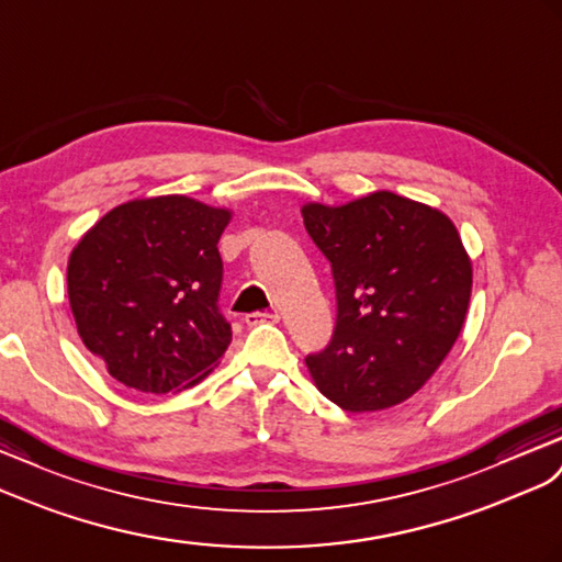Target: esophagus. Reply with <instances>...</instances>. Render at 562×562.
<instances>
[{"label":"esophagus","instance_id":"1","mask_svg":"<svg viewBox=\"0 0 562 562\" xmlns=\"http://www.w3.org/2000/svg\"><path fill=\"white\" fill-rule=\"evenodd\" d=\"M278 321H280V313L278 311H266V313L256 311V313L244 315V323H247L249 327H254L258 323H278Z\"/></svg>","mask_w":562,"mask_h":562}]
</instances>
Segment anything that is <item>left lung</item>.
Segmentation results:
<instances>
[{
  "mask_svg": "<svg viewBox=\"0 0 562 562\" xmlns=\"http://www.w3.org/2000/svg\"><path fill=\"white\" fill-rule=\"evenodd\" d=\"M301 213L337 296L333 339L306 356L315 384L349 413L401 404L435 375L465 323L472 263L456 225L392 192Z\"/></svg>",
  "mask_w": 562,
  "mask_h": 562,
  "instance_id": "1",
  "label": "left lung"
}]
</instances>
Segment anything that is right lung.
<instances>
[{
  "mask_svg": "<svg viewBox=\"0 0 562 562\" xmlns=\"http://www.w3.org/2000/svg\"><path fill=\"white\" fill-rule=\"evenodd\" d=\"M229 211L180 194L109 211L68 261V299L85 347L144 394L190 390L233 341L221 313L218 239Z\"/></svg>",
  "mask_w": 562,
  "mask_h": 562,
  "instance_id": "1",
  "label": "right lung"
}]
</instances>
